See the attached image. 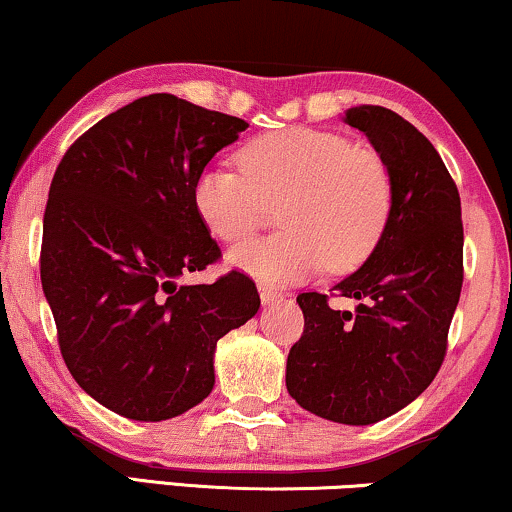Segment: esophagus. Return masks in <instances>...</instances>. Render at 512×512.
<instances>
[{
  "mask_svg": "<svg viewBox=\"0 0 512 512\" xmlns=\"http://www.w3.org/2000/svg\"><path fill=\"white\" fill-rule=\"evenodd\" d=\"M260 300H262V304H271V302H276V300H281V293H278V290H274V288H269V286H264V283H260Z\"/></svg>",
  "mask_w": 512,
  "mask_h": 512,
  "instance_id": "1",
  "label": "esophagus"
}]
</instances>
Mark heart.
I'll use <instances>...</instances> for the list:
<instances>
[{
	"label": "heart",
	"mask_w": 512,
	"mask_h": 512,
	"mask_svg": "<svg viewBox=\"0 0 512 512\" xmlns=\"http://www.w3.org/2000/svg\"><path fill=\"white\" fill-rule=\"evenodd\" d=\"M241 170L208 165L193 181L198 217L238 243L276 208L281 234L238 245L229 264L269 286L359 267L380 243L394 205L390 165L373 148L321 129L269 132L241 148Z\"/></svg>",
	"instance_id": "1"
}]
</instances>
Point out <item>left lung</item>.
<instances>
[{"mask_svg":"<svg viewBox=\"0 0 512 512\" xmlns=\"http://www.w3.org/2000/svg\"><path fill=\"white\" fill-rule=\"evenodd\" d=\"M390 165L394 205L361 267L328 295H297L302 338L290 347L286 387L302 409L345 425H371L411 404L442 366L463 286L461 198L449 170L409 120L390 108L345 111Z\"/></svg>","mask_w":512,"mask_h":512,"instance_id":"left-lung-1","label":"left lung"}]
</instances>
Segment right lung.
I'll list each match as a JSON object with an SVG mask.
<instances>
[{"label":"right lung","mask_w":512,"mask_h":512,"mask_svg":"<svg viewBox=\"0 0 512 512\" xmlns=\"http://www.w3.org/2000/svg\"><path fill=\"white\" fill-rule=\"evenodd\" d=\"M248 122L172 94L127 103L68 148L51 179L44 297L70 375L120 416L158 423L215 387V347L260 309L241 271L177 286L222 257L193 181Z\"/></svg>","instance_id":"obj_1"}]
</instances>
